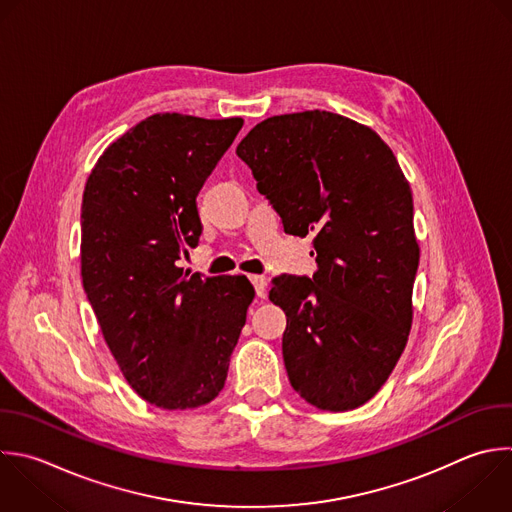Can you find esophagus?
I'll list each match as a JSON object with an SVG mask.
<instances>
[{
    "label": "esophagus",
    "mask_w": 512,
    "mask_h": 512,
    "mask_svg": "<svg viewBox=\"0 0 512 512\" xmlns=\"http://www.w3.org/2000/svg\"><path fill=\"white\" fill-rule=\"evenodd\" d=\"M250 282L254 284V290H256V296L258 298H266L268 296V282L264 276H250Z\"/></svg>",
    "instance_id": "34e87169"
}]
</instances>
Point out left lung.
Wrapping results in <instances>:
<instances>
[{
    "label": "left lung",
    "instance_id": "left-lung-1",
    "mask_svg": "<svg viewBox=\"0 0 512 512\" xmlns=\"http://www.w3.org/2000/svg\"><path fill=\"white\" fill-rule=\"evenodd\" d=\"M236 154L284 232H314V276H280L270 290L286 312L288 380L316 408H358L390 376L412 324L410 186L376 132L324 110L272 116Z\"/></svg>",
    "mask_w": 512,
    "mask_h": 512
}]
</instances>
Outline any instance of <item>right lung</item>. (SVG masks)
<instances>
[{
  "label": "right lung",
  "instance_id": "obj_1",
  "mask_svg": "<svg viewBox=\"0 0 512 512\" xmlns=\"http://www.w3.org/2000/svg\"><path fill=\"white\" fill-rule=\"evenodd\" d=\"M244 120L154 114L100 156L82 200V280L128 384L186 410L224 388L254 288L178 266L196 248V196Z\"/></svg>",
  "mask_w": 512,
  "mask_h": 512
}]
</instances>
